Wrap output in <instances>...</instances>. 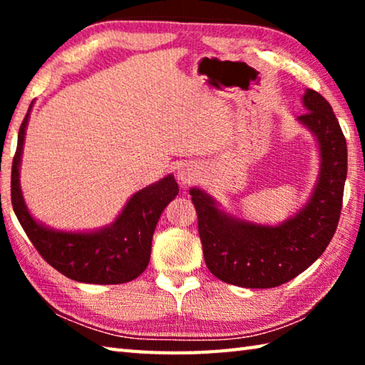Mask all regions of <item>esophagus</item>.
<instances>
[{"mask_svg":"<svg viewBox=\"0 0 365 365\" xmlns=\"http://www.w3.org/2000/svg\"><path fill=\"white\" fill-rule=\"evenodd\" d=\"M177 177H178V180H180L182 185H190V183H193L196 180L197 174H196V170L193 168H188V165H187V168L178 169Z\"/></svg>","mask_w":365,"mask_h":365,"instance_id":"1","label":"esophagus"}]
</instances>
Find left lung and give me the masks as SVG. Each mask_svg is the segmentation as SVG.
<instances>
[{
    "instance_id": "8db88e82",
    "label": "left lung",
    "mask_w": 365,
    "mask_h": 365,
    "mask_svg": "<svg viewBox=\"0 0 365 365\" xmlns=\"http://www.w3.org/2000/svg\"><path fill=\"white\" fill-rule=\"evenodd\" d=\"M301 125L317 140L320 169L309 201L279 225L237 219L212 196L191 188L197 232L207 269L222 282L245 288H274L293 280L322 256L338 227L348 172V148L336 115L322 95L306 90Z\"/></svg>"
}]
</instances>
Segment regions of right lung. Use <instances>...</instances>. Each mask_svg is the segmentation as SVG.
<instances>
[{"mask_svg":"<svg viewBox=\"0 0 365 365\" xmlns=\"http://www.w3.org/2000/svg\"><path fill=\"white\" fill-rule=\"evenodd\" d=\"M34 103L17 137L12 159L11 201L24 232L41 257L69 279L96 285H117L137 279L148 267L154 228L165 206L178 195L174 175L160 178L132 195L113 224L91 232L54 230L34 219L21 190L24 140Z\"/></svg>","mask_w":365,"mask_h":365,"instance_id":"1","label":"right lung"}]
</instances>
